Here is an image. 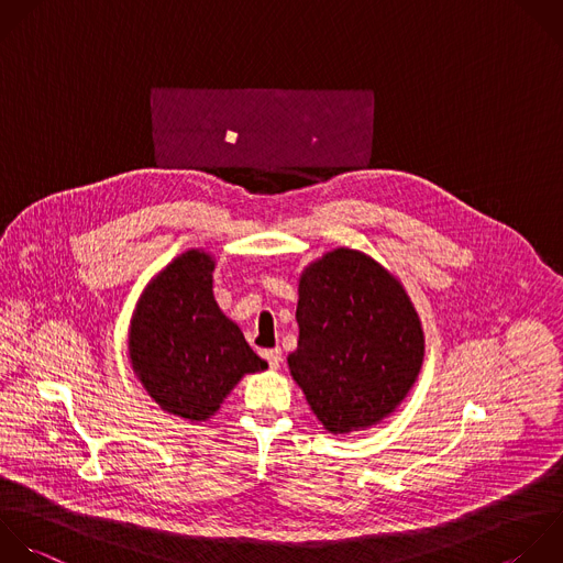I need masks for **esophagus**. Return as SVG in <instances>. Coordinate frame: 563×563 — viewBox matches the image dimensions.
Instances as JSON below:
<instances>
[{"mask_svg":"<svg viewBox=\"0 0 563 563\" xmlns=\"http://www.w3.org/2000/svg\"><path fill=\"white\" fill-rule=\"evenodd\" d=\"M264 358L268 361L271 369H277L279 363H282V350L279 347H273V350H264Z\"/></svg>","mask_w":563,"mask_h":563,"instance_id":"esophagus-1","label":"esophagus"}]
</instances>
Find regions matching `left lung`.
<instances>
[{
  "label": "left lung",
  "instance_id": "8db88e82",
  "mask_svg": "<svg viewBox=\"0 0 563 563\" xmlns=\"http://www.w3.org/2000/svg\"><path fill=\"white\" fill-rule=\"evenodd\" d=\"M292 380L330 433L378 424L413 387L424 332L400 279L374 257L339 246L299 275Z\"/></svg>",
  "mask_w": 563,
  "mask_h": 563
}]
</instances>
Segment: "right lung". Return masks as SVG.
Wrapping results in <instances>:
<instances>
[{
    "mask_svg": "<svg viewBox=\"0 0 563 563\" xmlns=\"http://www.w3.org/2000/svg\"><path fill=\"white\" fill-rule=\"evenodd\" d=\"M216 257L189 249L143 288L128 330L136 378L163 411L189 422L218 413L233 387L268 367L213 297Z\"/></svg>",
    "mask_w": 563,
    "mask_h": 563,
    "instance_id": "right-lung-1",
    "label": "right lung"
}]
</instances>
